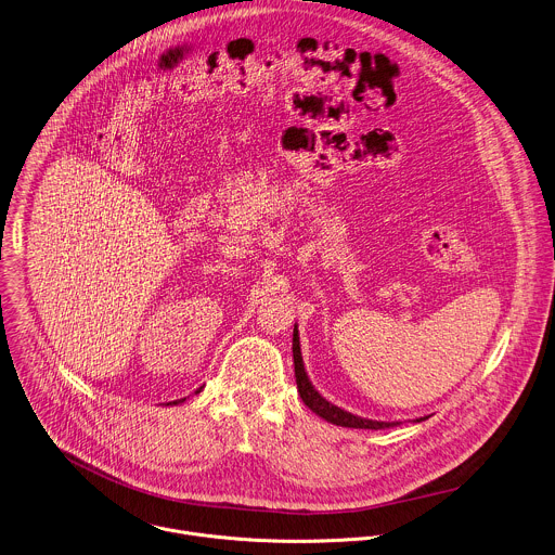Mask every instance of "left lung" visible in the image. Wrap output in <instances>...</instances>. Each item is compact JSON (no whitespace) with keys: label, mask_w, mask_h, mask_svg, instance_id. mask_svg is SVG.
<instances>
[{"label":"left lung","mask_w":555,"mask_h":555,"mask_svg":"<svg viewBox=\"0 0 555 555\" xmlns=\"http://www.w3.org/2000/svg\"><path fill=\"white\" fill-rule=\"evenodd\" d=\"M292 349H294V369H296V384H298V392H300V399L305 401V405L309 410H313L318 416H322L324 421L338 425V427H347V429H388L392 425H399V423H384V421H369V418H360L351 412H345L340 408H336L331 401H326L318 390L315 386L311 384L307 371H305V362H302V351H300V334H298V326H294V343H292ZM418 421H425V418H418Z\"/></svg>","instance_id":"left-lung-1"}]
</instances>
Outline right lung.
I'll use <instances>...</instances> for the list:
<instances>
[{
    "label": "right lung",
    "instance_id": "1",
    "mask_svg": "<svg viewBox=\"0 0 555 555\" xmlns=\"http://www.w3.org/2000/svg\"><path fill=\"white\" fill-rule=\"evenodd\" d=\"M199 392V390H197ZM178 403H184V399H178V401H173V405H178Z\"/></svg>",
    "mask_w": 555,
    "mask_h": 555
}]
</instances>
